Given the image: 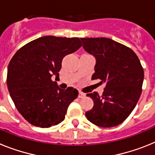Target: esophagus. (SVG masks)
I'll list each match as a JSON object with an SVG mask.
<instances>
[{
	"mask_svg": "<svg viewBox=\"0 0 155 155\" xmlns=\"http://www.w3.org/2000/svg\"><path fill=\"white\" fill-rule=\"evenodd\" d=\"M86 96L85 94H83V92H79V98H84Z\"/></svg>",
	"mask_w": 155,
	"mask_h": 155,
	"instance_id": "esophagus-1",
	"label": "esophagus"
}]
</instances>
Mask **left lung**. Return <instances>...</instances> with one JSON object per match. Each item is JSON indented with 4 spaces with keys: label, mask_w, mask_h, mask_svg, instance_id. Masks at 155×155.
<instances>
[{
    "label": "left lung",
    "mask_w": 155,
    "mask_h": 155,
    "mask_svg": "<svg viewBox=\"0 0 155 155\" xmlns=\"http://www.w3.org/2000/svg\"><path fill=\"white\" fill-rule=\"evenodd\" d=\"M86 51L94 55L96 65L92 79L104 83L103 94H87L94 107L87 119L101 127H112L124 122L137 105L142 93L143 69L133 50L109 38H80Z\"/></svg>",
    "instance_id": "1"
}]
</instances>
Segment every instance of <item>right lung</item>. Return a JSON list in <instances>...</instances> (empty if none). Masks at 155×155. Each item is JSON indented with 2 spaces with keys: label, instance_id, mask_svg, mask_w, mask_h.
<instances>
[{
  "label": "right lung",
  "instance_id": "1",
  "mask_svg": "<svg viewBox=\"0 0 155 155\" xmlns=\"http://www.w3.org/2000/svg\"><path fill=\"white\" fill-rule=\"evenodd\" d=\"M81 46L77 37L46 36L24 45L11 59L8 89L18 112L30 124L48 128L64 119L79 92L72 87L62 90L51 77L58 78L63 58Z\"/></svg>",
  "mask_w": 155,
  "mask_h": 155
}]
</instances>
